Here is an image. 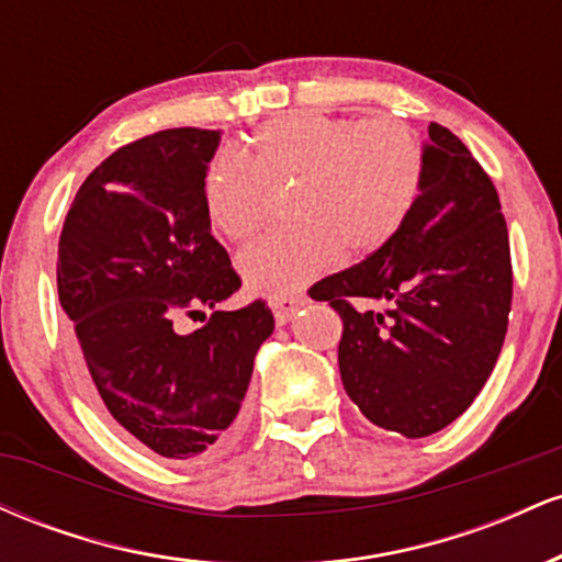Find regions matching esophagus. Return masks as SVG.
<instances>
[{
  "label": "esophagus",
  "instance_id": "34e87169",
  "mask_svg": "<svg viewBox=\"0 0 562 562\" xmlns=\"http://www.w3.org/2000/svg\"><path fill=\"white\" fill-rule=\"evenodd\" d=\"M306 303L303 295H285V299H274L272 301V312H274V322L277 325H288L293 319V314Z\"/></svg>",
  "mask_w": 562,
  "mask_h": 562
}]
</instances>
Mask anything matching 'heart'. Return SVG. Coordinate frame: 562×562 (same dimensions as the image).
<instances>
[{
	"label": "heart",
	"mask_w": 562,
	"mask_h": 562,
	"mask_svg": "<svg viewBox=\"0 0 562 562\" xmlns=\"http://www.w3.org/2000/svg\"><path fill=\"white\" fill-rule=\"evenodd\" d=\"M425 179V145L404 121L295 111L250 137L248 160L222 153L203 182L205 214L229 240H248L269 211L267 187L293 184L288 216L237 259L245 285L282 299L335 267L338 256L375 254L415 209Z\"/></svg>",
	"instance_id": "obj_1"
}]
</instances>
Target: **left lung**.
<instances>
[{
  "label": "left lung",
  "instance_id": "obj_1",
  "mask_svg": "<svg viewBox=\"0 0 562 562\" xmlns=\"http://www.w3.org/2000/svg\"><path fill=\"white\" fill-rule=\"evenodd\" d=\"M415 209L389 243L308 295L344 319L340 380L378 428L423 438L454 423L492 375L513 267L492 179L460 137L430 124ZM367 300L386 303L367 310Z\"/></svg>",
  "mask_w": 562,
  "mask_h": 562
}]
</instances>
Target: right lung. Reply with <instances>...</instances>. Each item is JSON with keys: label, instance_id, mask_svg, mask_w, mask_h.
<instances>
[{"label": "right lung", "instance_id": "right-lung-1", "mask_svg": "<svg viewBox=\"0 0 562 562\" xmlns=\"http://www.w3.org/2000/svg\"><path fill=\"white\" fill-rule=\"evenodd\" d=\"M218 142V128L187 126L115 150L76 192L57 248L87 391L177 462L214 460L240 438L256 351L274 330L263 301L216 308L240 288L203 200ZM200 305L215 308L200 331L172 330L177 313Z\"/></svg>", "mask_w": 562, "mask_h": 562}]
</instances>
